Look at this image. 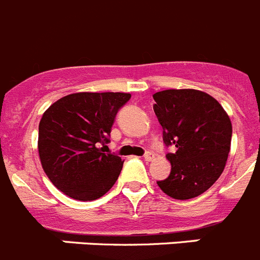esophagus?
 I'll return each instance as SVG.
<instances>
[{"mask_svg":"<svg viewBox=\"0 0 260 260\" xmlns=\"http://www.w3.org/2000/svg\"><path fill=\"white\" fill-rule=\"evenodd\" d=\"M143 158L146 159V161H152L154 158V154L152 152H146V154L143 156Z\"/></svg>","mask_w":260,"mask_h":260,"instance_id":"esophagus-1","label":"esophagus"}]
</instances>
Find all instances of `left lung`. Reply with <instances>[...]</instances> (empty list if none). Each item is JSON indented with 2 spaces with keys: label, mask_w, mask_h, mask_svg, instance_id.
<instances>
[{
  "label": "left lung",
  "mask_w": 260,
  "mask_h": 260,
  "mask_svg": "<svg viewBox=\"0 0 260 260\" xmlns=\"http://www.w3.org/2000/svg\"><path fill=\"white\" fill-rule=\"evenodd\" d=\"M153 111L162 126L171 171L157 184L168 196H200L224 170L232 139V123L216 99L200 90H164L153 94Z\"/></svg>",
  "instance_id": "8db88e82"
}]
</instances>
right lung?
Segmentation results:
<instances>
[{
  "label": "right lung",
  "instance_id": "right-lung-1",
  "mask_svg": "<svg viewBox=\"0 0 260 260\" xmlns=\"http://www.w3.org/2000/svg\"><path fill=\"white\" fill-rule=\"evenodd\" d=\"M125 92H76L47 108L38 126L44 171L59 190L80 201L106 194L122 170L117 154L104 153Z\"/></svg>",
  "mask_w": 260,
  "mask_h": 260
}]
</instances>
